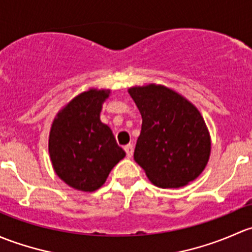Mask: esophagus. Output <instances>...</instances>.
Returning <instances> with one entry per match:
<instances>
[{
    "instance_id": "obj_1",
    "label": "esophagus",
    "mask_w": 252,
    "mask_h": 252,
    "mask_svg": "<svg viewBox=\"0 0 252 252\" xmlns=\"http://www.w3.org/2000/svg\"><path fill=\"white\" fill-rule=\"evenodd\" d=\"M125 152H126L127 158H132V155H133V145L127 144L125 147Z\"/></svg>"
}]
</instances>
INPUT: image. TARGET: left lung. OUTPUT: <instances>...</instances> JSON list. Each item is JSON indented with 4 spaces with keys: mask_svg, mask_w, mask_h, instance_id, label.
I'll list each match as a JSON object with an SVG mask.
<instances>
[{
    "mask_svg": "<svg viewBox=\"0 0 252 252\" xmlns=\"http://www.w3.org/2000/svg\"><path fill=\"white\" fill-rule=\"evenodd\" d=\"M142 115L134 161L160 188H180L204 171L211 141L203 116L189 100L161 85L128 88Z\"/></svg>",
    "mask_w": 252,
    "mask_h": 252,
    "instance_id": "8db88e82",
    "label": "left lung"
}]
</instances>
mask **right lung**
I'll list each match as a JSON object with an SVG mask.
<instances>
[{"mask_svg":"<svg viewBox=\"0 0 252 252\" xmlns=\"http://www.w3.org/2000/svg\"><path fill=\"white\" fill-rule=\"evenodd\" d=\"M110 90L82 92L54 119L48 150L54 171L77 190L94 191L104 184L111 168L126 153L110 127L100 121V110Z\"/></svg>","mask_w":252,"mask_h":252,"instance_id":"add662e5","label":"right lung"}]
</instances>
